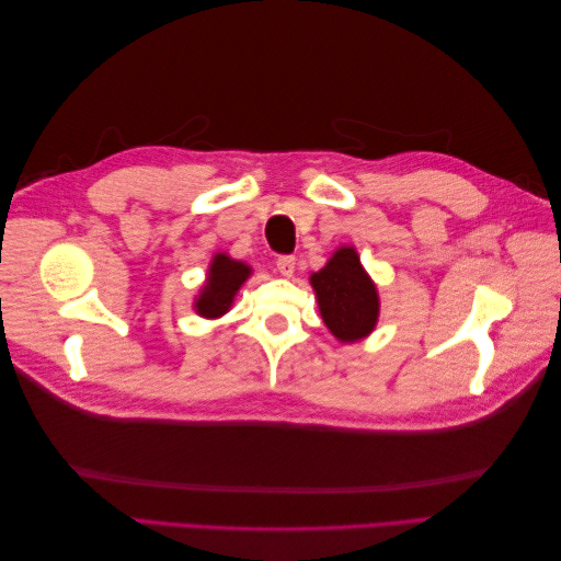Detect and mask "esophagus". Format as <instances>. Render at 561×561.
I'll return each mask as SVG.
<instances>
[{"instance_id": "1", "label": "esophagus", "mask_w": 561, "mask_h": 561, "mask_svg": "<svg viewBox=\"0 0 561 561\" xmlns=\"http://www.w3.org/2000/svg\"><path fill=\"white\" fill-rule=\"evenodd\" d=\"M295 266H297V260L293 257V254H280V257L276 260V268L280 271L283 276H293Z\"/></svg>"}]
</instances>
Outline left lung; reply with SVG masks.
I'll return each instance as SVG.
<instances>
[{
    "mask_svg": "<svg viewBox=\"0 0 561 561\" xmlns=\"http://www.w3.org/2000/svg\"><path fill=\"white\" fill-rule=\"evenodd\" d=\"M320 316L342 342H358L377 325L379 297L353 248H339L334 257L311 276Z\"/></svg>",
    "mask_w": 561,
    "mask_h": 561,
    "instance_id": "left-lung-1",
    "label": "left lung"
}]
</instances>
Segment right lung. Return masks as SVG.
Here are the masks:
<instances>
[{"instance_id":"right-lung-1","label":"right lung","mask_w":561,"mask_h":561,"mask_svg":"<svg viewBox=\"0 0 561 561\" xmlns=\"http://www.w3.org/2000/svg\"><path fill=\"white\" fill-rule=\"evenodd\" d=\"M250 276V266L243 262L229 260L227 254H217L210 264L208 283L201 290V297L196 301V309L201 316L217 318L229 311L233 295L239 293L243 280Z\"/></svg>"}]
</instances>
